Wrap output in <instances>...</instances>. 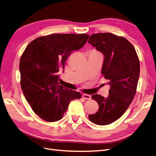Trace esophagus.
Returning a JSON list of instances; mask_svg holds the SVG:
<instances>
[{"label":"esophagus","instance_id":"34e87169","mask_svg":"<svg viewBox=\"0 0 156 156\" xmlns=\"http://www.w3.org/2000/svg\"><path fill=\"white\" fill-rule=\"evenodd\" d=\"M83 98L85 99V100H90L91 99V96L88 95V94H83L82 95Z\"/></svg>","mask_w":156,"mask_h":156}]
</instances>
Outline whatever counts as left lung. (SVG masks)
Returning a JSON list of instances; mask_svg holds the SVG:
<instances>
[{
  "mask_svg": "<svg viewBox=\"0 0 156 156\" xmlns=\"http://www.w3.org/2000/svg\"><path fill=\"white\" fill-rule=\"evenodd\" d=\"M88 43L104 55L101 73L111 86L107 98L92 96L99 109L88 119L97 125H108L123 115L133 100L140 73L139 60L128 40L112 33L94 34Z\"/></svg>",
  "mask_w": 156,
  "mask_h": 156,
  "instance_id": "8db88e82",
  "label": "left lung"
}]
</instances>
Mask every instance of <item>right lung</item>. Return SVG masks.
I'll return each instance as SVG.
<instances>
[{
    "label": "right lung",
    "mask_w": 156,
    "mask_h": 156,
    "mask_svg": "<svg viewBox=\"0 0 156 156\" xmlns=\"http://www.w3.org/2000/svg\"><path fill=\"white\" fill-rule=\"evenodd\" d=\"M87 34H53L41 36L27 45L21 56V86L27 102L41 119H62L69 102L81 98L78 92L58 83L59 71L73 51L86 44Z\"/></svg>",
    "instance_id": "right-lung-1"
}]
</instances>
